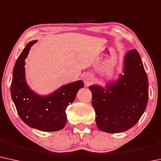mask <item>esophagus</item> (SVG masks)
<instances>
[{
	"label": "esophagus",
	"instance_id": "esophagus-1",
	"mask_svg": "<svg viewBox=\"0 0 161 161\" xmlns=\"http://www.w3.org/2000/svg\"><path fill=\"white\" fill-rule=\"evenodd\" d=\"M83 81L85 84L89 86L90 83H92L93 81V76L89 73H86L83 75Z\"/></svg>",
	"mask_w": 161,
	"mask_h": 161
}]
</instances>
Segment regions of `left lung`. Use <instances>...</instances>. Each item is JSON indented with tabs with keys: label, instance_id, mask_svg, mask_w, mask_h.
Returning <instances> with one entry per match:
<instances>
[{
	"label": "left lung",
	"instance_id": "1",
	"mask_svg": "<svg viewBox=\"0 0 161 161\" xmlns=\"http://www.w3.org/2000/svg\"><path fill=\"white\" fill-rule=\"evenodd\" d=\"M123 73L102 87L89 86L98 128L120 133L137 124L148 102V79L138 52L131 49L124 59Z\"/></svg>",
	"mask_w": 161,
	"mask_h": 161
}]
</instances>
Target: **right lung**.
<instances>
[{
	"mask_svg": "<svg viewBox=\"0 0 161 161\" xmlns=\"http://www.w3.org/2000/svg\"><path fill=\"white\" fill-rule=\"evenodd\" d=\"M36 42L28 43L16 62L10 93L19 116L28 126L42 131H57L66 125V108L74 102L84 83L79 80L63 85L47 95L33 92L26 83L24 66L30 49Z\"/></svg>",
	"mask_w": 161,
	"mask_h": 161,
	"instance_id": "add662e5",
	"label": "right lung"
}]
</instances>
